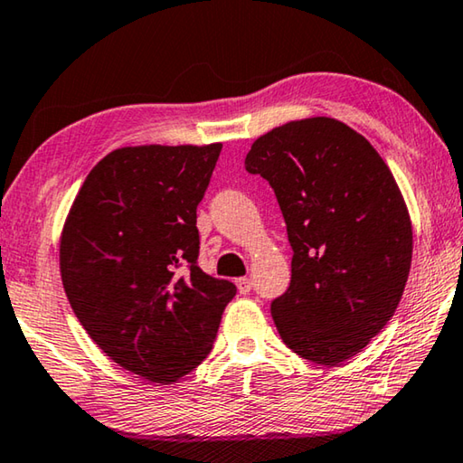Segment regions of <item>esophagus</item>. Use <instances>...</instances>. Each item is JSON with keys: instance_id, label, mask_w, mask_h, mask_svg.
<instances>
[{"instance_id": "obj_1", "label": "esophagus", "mask_w": 463, "mask_h": 463, "mask_svg": "<svg viewBox=\"0 0 463 463\" xmlns=\"http://www.w3.org/2000/svg\"><path fill=\"white\" fill-rule=\"evenodd\" d=\"M236 286H238L240 294H248V291H250V288H252V283H250V279H248V277H240V279L236 281Z\"/></svg>"}]
</instances>
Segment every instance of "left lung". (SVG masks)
Here are the masks:
<instances>
[{"label": "left lung", "mask_w": 463, "mask_h": 463, "mask_svg": "<svg viewBox=\"0 0 463 463\" xmlns=\"http://www.w3.org/2000/svg\"><path fill=\"white\" fill-rule=\"evenodd\" d=\"M244 165L271 184L294 250L289 288L271 302L283 344L325 366L352 358L393 317L410 275L411 222L393 174L333 118L273 128Z\"/></svg>", "instance_id": "obj_1"}]
</instances>
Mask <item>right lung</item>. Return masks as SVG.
<instances>
[{"instance_id":"1","label":"right lung","mask_w":463,"mask_h":463,"mask_svg":"<svg viewBox=\"0 0 463 463\" xmlns=\"http://www.w3.org/2000/svg\"><path fill=\"white\" fill-rule=\"evenodd\" d=\"M219 153L222 142L116 148L90 169L61 230V283L84 331L161 385L207 358L236 296L196 262V207Z\"/></svg>"}]
</instances>
